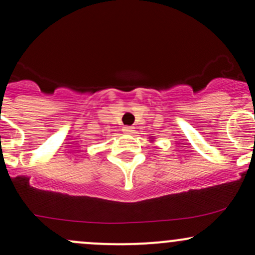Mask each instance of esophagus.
Returning <instances> with one entry per match:
<instances>
[{
  "label": "esophagus",
  "mask_w": 255,
  "mask_h": 255,
  "mask_svg": "<svg viewBox=\"0 0 255 255\" xmlns=\"http://www.w3.org/2000/svg\"><path fill=\"white\" fill-rule=\"evenodd\" d=\"M122 130H124V133L131 134L134 131V127H130V126H125V127L122 128Z\"/></svg>",
  "instance_id": "1"
}]
</instances>
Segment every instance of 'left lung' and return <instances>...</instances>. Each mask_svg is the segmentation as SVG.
Here are the masks:
<instances>
[{
  "label": "left lung",
  "mask_w": 255,
  "mask_h": 255,
  "mask_svg": "<svg viewBox=\"0 0 255 255\" xmlns=\"http://www.w3.org/2000/svg\"><path fill=\"white\" fill-rule=\"evenodd\" d=\"M151 139H152V140H150V141H153V137H151Z\"/></svg>",
  "instance_id": "8db88e82"
}]
</instances>
